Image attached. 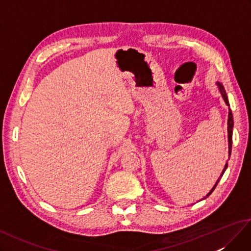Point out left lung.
I'll return each mask as SVG.
<instances>
[{
  "instance_id": "1",
  "label": "left lung",
  "mask_w": 251,
  "mask_h": 251,
  "mask_svg": "<svg viewBox=\"0 0 251 251\" xmlns=\"http://www.w3.org/2000/svg\"><path fill=\"white\" fill-rule=\"evenodd\" d=\"M218 86H219V88H220V92H221V94H222V97H223V99H225V101H226V103L228 105V101H227L226 94V92H225V88H223V86H222V85H221L220 83H218ZM232 130H233V115H232V111H231V110H228V120H227V132H228V153H230V154H231V151H232ZM226 167H227V165H226L225 169H223V172H222L221 177H222V176H223V174H225V172H226ZM221 177H220L219 179H218V181H217L216 185L214 186V188H212V190L209 192V193H208V195H207V196H209V195L212 193V191H214V190L216 189V186H217L218 182H219V181H220Z\"/></svg>"
}]
</instances>
